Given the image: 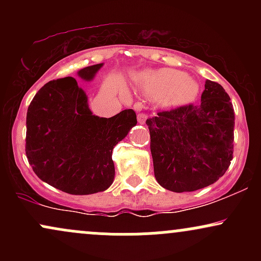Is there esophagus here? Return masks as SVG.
I'll return each mask as SVG.
<instances>
[{
    "instance_id": "1",
    "label": "esophagus",
    "mask_w": 261,
    "mask_h": 261,
    "mask_svg": "<svg viewBox=\"0 0 261 261\" xmlns=\"http://www.w3.org/2000/svg\"><path fill=\"white\" fill-rule=\"evenodd\" d=\"M146 119H147V114H145V113L137 114V120H139L140 124H145Z\"/></svg>"
}]
</instances>
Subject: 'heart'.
I'll return each mask as SVG.
<instances>
[{"instance_id": "obj_1", "label": "heart", "mask_w": 261, "mask_h": 261, "mask_svg": "<svg viewBox=\"0 0 261 261\" xmlns=\"http://www.w3.org/2000/svg\"><path fill=\"white\" fill-rule=\"evenodd\" d=\"M139 85L148 95H161L168 103L188 100L197 92V86L193 80L188 79L181 71L172 68L143 72L139 77Z\"/></svg>"}]
</instances>
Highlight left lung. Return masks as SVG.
Segmentation results:
<instances>
[{"label": "left lung", "mask_w": 261, "mask_h": 261, "mask_svg": "<svg viewBox=\"0 0 261 261\" xmlns=\"http://www.w3.org/2000/svg\"><path fill=\"white\" fill-rule=\"evenodd\" d=\"M146 124L154 176L174 193L214 184L233 158L234 109L223 87L206 80L201 101L162 110Z\"/></svg>", "instance_id": "obj_1"}]
</instances>
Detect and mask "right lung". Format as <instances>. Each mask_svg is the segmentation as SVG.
Segmentation results:
<instances>
[{
	"label": "right lung",
	"mask_w": 261,
	"mask_h": 261,
	"mask_svg": "<svg viewBox=\"0 0 261 261\" xmlns=\"http://www.w3.org/2000/svg\"><path fill=\"white\" fill-rule=\"evenodd\" d=\"M103 64L82 68L89 81ZM137 124L133 109L112 118L92 115L73 77L53 80L34 95L27 112L25 154L41 180L72 195L106 190L115 175L113 148Z\"/></svg>",
	"instance_id": "obj_1"
}]
</instances>
